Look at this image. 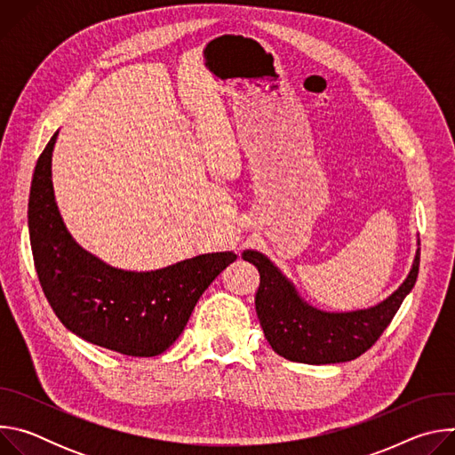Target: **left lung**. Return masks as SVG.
<instances>
[{
  "label": "left lung",
  "instance_id": "8db88e82",
  "mask_svg": "<svg viewBox=\"0 0 455 455\" xmlns=\"http://www.w3.org/2000/svg\"><path fill=\"white\" fill-rule=\"evenodd\" d=\"M243 259L261 275L255 311L272 349L286 360L311 365L349 362L371 349L414 288L419 272L418 250L409 277L391 297L369 309L326 313L307 306L263 253L244 250Z\"/></svg>",
  "mask_w": 455,
  "mask_h": 455
}]
</instances>
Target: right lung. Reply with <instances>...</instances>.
Instances as JSON below:
<instances>
[{"label":"right lung","instance_id":"right-lung-1","mask_svg":"<svg viewBox=\"0 0 455 455\" xmlns=\"http://www.w3.org/2000/svg\"><path fill=\"white\" fill-rule=\"evenodd\" d=\"M41 153L30 187L28 230L34 265L57 318L81 339L127 356H156L185 330L211 283L237 255L205 253L156 272H124L83 250L57 211L52 151Z\"/></svg>","mask_w":455,"mask_h":455}]
</instances>
